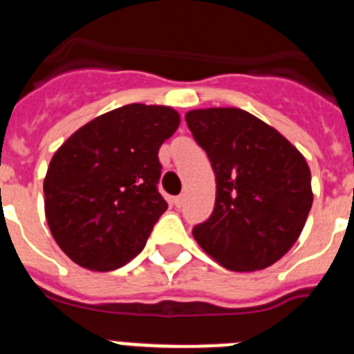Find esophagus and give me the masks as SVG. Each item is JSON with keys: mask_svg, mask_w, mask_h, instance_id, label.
Masks as SVG:
<instances>
[{"mask_svg": "<svg viewBox=\"0 0 354 354\" xmlns=\"http://www.w3.org/2000/svg\"><path fill=\"white\" fill-rule=\"evenodd\" d=\"M183 204H184V195L174 196V205H175V207H183Z\"/></svg>", "mask_w": 354, "mask_h": 354, "instance_id": "1", "label": "esophagus"}]
</instances>
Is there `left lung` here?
<instances>
[{
    "instance_id": "obj_1",
    "label": "left lung",
    "mask_w": 354,
    "mask_h": 354,
    "mask_svg": "<svg viewBox=\"0 0 354 354\" xmlns=\"http://www.w3.org/2000/svg\"><path fill=\"white\" fill-rule=\"evenodd\" d=\"M186 124L216 175L214 211L193 228L200 248L230 271L274 264L298 241L314 200L301 152L239 108L193 109Z\"/></svg>"
}]
</instances>
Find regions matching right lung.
I'll return each instance as SVG.
<instances>
[{"mask_svg":"<svg viewBox=\"0 0 354 354\" xmlns=\"http://www.w3.org/2000/svg\"><path fill=\"white\" fill-rule=\"evenodd\" d=\"M168 106L127 104L84 124L56 150L44 179L49 230L81 268L111 271L143 250L168 204L158 152L179 127Z\"/></svg>","mask_w":354,"mask_h":354,"instance_id":"1","label":"right lung"}]
</instances>
